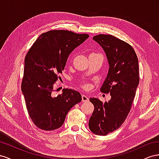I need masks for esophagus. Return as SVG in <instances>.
I'll use <instances>...</instances> for the list:
<instances>
[{"mask_svg": "<svg viewBox=\"0 0 159 159\" xmlns=\"http://www.w3.org/2000/svg\"><path fill=\"white\" fill-rule=\"evenodd\" d=\"M89 101V98L86 95H82V101L83 102H87Z\"/></svg>", "mask_w": 159, "mask_h": 159, "instance_id": "1", "label": "esophagus"}]
</instances>
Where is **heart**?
<instances>
[{"mask_svg":"<svg viewBox=\"0 0 159 159\" xmlns=\"http://www.w3.org/2000/svg\"><path fill=\"white\" fill-rule=\"evenodd\" d=\"M89 87V86L87 84H84V88L85 89H87Z\"/></svg>","mask_w":159,"mask_h":159,"instance_id":"b5f03b06","label":"heart"}]
</instances>
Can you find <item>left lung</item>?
Here are the masks:
<instances>
[{"instance_id":"obj_1","label":"left lung","mask_w":159,"mask_h":159,"mask_svg":"<svg viewBox=\"0 0 159 159\" xmlns=\"http://www.w3.org/2000/svg\"><path fill=\"white\" fill-rule=\"evenodd\" d=\"M93 40L107 58L109 69L101 91L110 93L111 98L105 103L89 98L94 109L89 126L94 134L105 136L119 129L130 111L139 83V61L133 48L123 40L109 34L94 36Z\"/></svg>"}]
</instances>
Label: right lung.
<instances>
[{
    "label": "right lung",
    "mask_w": 159,
    "mask_h": 159,
    "mask_svg": "<svg viewBox=\"0 0 159 159\" xmlns=\"http://www.w3.org/2000/svg\"><path fill=\"white\" fill-rule=\"evenodd\" d=\"M89 37L65 30L48 31L26 55L21 89L29 115L38 128L48 131L60 128L70 108L82 100L78 91L69 89L54 97L53 85L69 54Z\"/></svg>",
    "instance_id": "obj_1"
}]
</instances>
